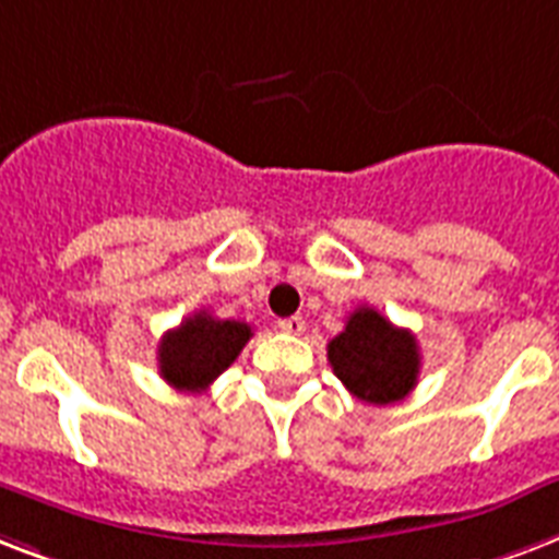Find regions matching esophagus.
Segmentation results:
<instances>
[{
  "instance_id": "34e87169",
  "label": "esophagus",
  "mask_w": 559,
  "mask_h": 559,
  "mask_svg": "<svg viewBox=\"0 0 559 559\" xmlns=\"http://www.w3.org/2000/svg\"><path fill=\"white\" fill-rule=\"evenodd\" d=\"M276 329L285 332V335H302V332H306V320H302L300 314H294V318L276 320Z\"/></svg>"
}]
</instances>
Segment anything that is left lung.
Wrapping results in <instances>:
<instances>
[{
    "mask_svg": "<svg viewBox=\"0 0 559 559\" xmlns=\"http://www.w3.org/2000/svg\"><path fill=\"white\" fill-rule=\"evenodd\" d=\"M326 356L344 388L373 405L405 400L417 384V338L370 306L349 314L344 332L329 341Z\"/></svg>",
    "mask_w": 559,
    "mask_h": 559,
    "instance_id": "1",
    "label": "left lung"
}]
</instances>
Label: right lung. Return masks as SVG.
I'll use <instances>...</instances> for the list:
<instances>
[{
  "instance_id": "obj_1",
  "label": "right lung",
  "mask_w": 559,
  "mask_h": 559,
  "mask_svg": "<svg viewBox=\"0 0 559 559\" xmlns=\"http://www.w3.org/2000/svg\"><path fill=\"white\" fill-rule=\"evenodd\" d=\"M253 329L241 320L212 318L194 311L177 329H168L159 341V376L177 391H203L239 358Z\"/></svg>"
}]
</instances>
